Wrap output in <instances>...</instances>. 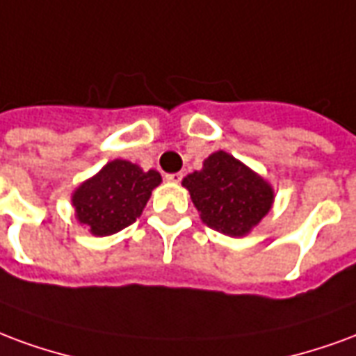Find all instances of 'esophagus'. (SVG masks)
Wrapping results in <instances>:
<instances>
[{"instance_id": "obj_1", "label": "esophagus", "mask_w": 356, "mask_h": 356, "mask_svg": "<svg viewBox=\"0 0 356 356\" xmlns=\"http://www.w3.org/2000/svg\"><path fill=\"white\" fill-rule=\"evenodd\" d=\"M165 180L172 181V184H178L181 180V172H175V175H165Z\"/></svg>"}]
</instances>
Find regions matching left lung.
Wrapping results in <instances>:
<instances>
[{
	"instance_id": "1",
	"label": "left lung",
	"mask_w": 356,
	"mask_h": 356,
	"mask_svg": "<svg viewBox=\"0 0 356 356\" xmlns=\"http://www.w3.org/2000/svg\"><path fill=\"white\" fill-rule=\"evenodd\" d=\"M201 220L229 237H243L271 210L273 188L233 155L214 152L181 180Z\"/></svg>"
}]
</instances>
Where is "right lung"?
<instances>
[{
	"instance_id": "1",
	"label": "right lung",
	"mask_w": 356,
	"mask_h": 356,
	"mask_svg": "<svg viewBox=\"0 0 356 356\" xmlns=\"http://www.w3.org/2000/svg\"><path fill=\"white\" fill-rule=\"evenodd\" d=\"M159 184L157 170L144 172L131 161H111L74 191L75 218L96 237L113 235L136 222Z\"/></svg>"
}]
</instances>
